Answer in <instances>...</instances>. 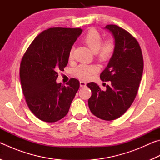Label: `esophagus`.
Here are the masks:
<instances>
[{"label":"esophagus","instance_id":"esophagus-1","mask_svg":"<svg viewBox=\"0 0 160 160\" xmlns=\"http://www.w3.org/2000/svg\"><path fill=\"white\" fill-rule=\"evenodd\" d=\"M80 85L81 88H85V87L86 86V82H83V81H80Z\"/></svg>","mask_w":160,"mask_h":160}]
</instances>
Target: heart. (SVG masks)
<instances>
[{"label":"heart","instance_id":"1","mask_svg":"<svg viewBox=\"0 0 160 160\" xmlns=\"http://www.w3.org/2000/svg\"><path fill=\"white\" fill-rule=\"evenodd\" d=\"M102 38L99 32L95 29H90L83 38V42L90 49L95 53L99 61L105 62L109 60L114 51L115 45L113 39H107L102 42ZM72 49L70 51L69 59H72ZM98 71V67L95 65L81 64L74 70L75 76L82 80H88Z\"/></svg>","mask_w":160,"mask_h":160}]
</instances>
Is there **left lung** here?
Listing matches in <instances>:
<instances>
[{
    "label": "left lung",
    "mask_w": 160,
    "mask_h": 160,
    "mask_svg": "<svg viewBox=\"0 0 160 160\" xmlns=\"http://www.w3.org/2000/svg\"><path fill=\"white\" fill-rule=\"evenodd\" d=\"M105 29L112 34L115 48L100 78L111 81L106 90L95 82L87 86L92 91L88 105L94 116L105 121H112L125 113L136 97L143 71V58L138 42L125 29L115 25Z\"/></svg>",
    "instance_id": "left-lung-1"
}]
</instances>
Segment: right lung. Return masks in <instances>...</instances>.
Instances as JSON below:
<instances>
[{
	"label": "right lung",
	"instance_id": "add662e5",
	"mask_svg": "<svg viewBox=\"0 0 160 160\" xmlns=\"http://www.w3.org/2000/svg\"><path fill=\"white\" fill-rule=\"evenodd\" d=\"M82 32L80 28H63L43 31L22 58L20 77L24 96L29 109L40 120L56 122L68 112L79 81L71 78L66 87L56 80L58 71L67 66L70 51Z\"/></svg>",
	"mask_w": 160,
	"mask_h": 160
}]
</instances>
